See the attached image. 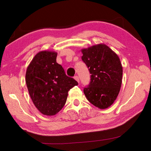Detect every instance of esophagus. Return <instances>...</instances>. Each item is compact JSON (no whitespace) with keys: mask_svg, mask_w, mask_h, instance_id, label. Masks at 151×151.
<instances>
[{"mask_svg":"<svg viewBox=\"0 0 151 151\" xmlns=\"http://www.w3.org/2000/svg\"><path fill=\"white\" fill-rule=\"evenodd\" d=\"M74 78L75 79V80L78 82V83H79V78L78 76H75V77H74Z\"/></svg>","mask_w":151,"mask_h":151,"instance_id":"esophagus-1","label":"esophagus"}]
</instances>
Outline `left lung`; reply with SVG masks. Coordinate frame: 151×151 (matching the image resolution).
I'll list each match as a JSON object with an SVG mask.
<instances>
[{
  "label": "left lung",
  "instance_id": "obj_1",
  "mask_svg": "<svg viewBox=\"0 0 151 151\" xmlns=\"http://www.w3.org/2000/svg\"><path fill=\"white\" fill-rule=\"evenodd\" d=\"M82 60L88 68L91 82L84 88L86 99L98 108L113 104L122 84V66L119 58L108 46L99 44L82 49Z\"/></svg>",
  "mask_w": 151,
  "mask_h": 151
}]
</instances>
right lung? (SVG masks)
Segmentation results:
<instances>
[{
	"mask_svg": "<svg viewBox=\"0 0 151 151\" xmlns=\"http://www.w3.org/2000/svg\"><path fill=\"white\" fill-rule=\"evenodd\" d=\"M57 53L44 50L38 52L28 66L26 84L33 103L42 114L55 115L65 105L68 92L78 83L66 76L57 63Z\"/></svg>",
	"mask_w": 151,
	"mask_h": 151,
	"instance_id": "obj_1",
	"label": "right lung"
}]
</instances>
